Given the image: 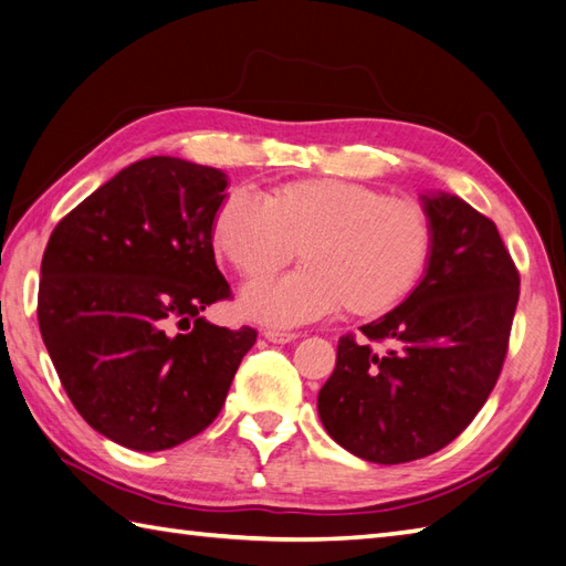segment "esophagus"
Returning a JSON list of instances; mask_svg holds the SVG:
<instances>
[{
	"mask_svg": "<svg viewBox=\"0 0 566 566\" xmlns=\"http://www.w3.org/2000/svg\"><path fill=\"white\" fill-rule=\"evenodd\" d=\"M262 336L272 343H292L298 338V334H294V331H280V328H264Z\"/></svg>",
	"mask_w": 566,
	"mask_h": 566,
	"instance_id": "obj_1",
	"label": "esophagus"
}]
</instances>
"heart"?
<instances>
[{"mask_svg": "<svg viewBox=\"0 0 566 566\" xmlns=\"http://www.w3.org/2000/svg\"><path fill=\"white\" fill-rule=\"evenodd\" d=\"M213 245L245 280H262L298 258L304 268L260 282L242 312L272 326L336 314L380 316L415 290L427 270L434 230L427 210L373 186L304 179L276 186L264 201L230 191L213 216Z\"/></svg>", "mask_w": 566, "mask_h": 566, "instance_id": "obj_1", "label": "heart"}]
</instances>
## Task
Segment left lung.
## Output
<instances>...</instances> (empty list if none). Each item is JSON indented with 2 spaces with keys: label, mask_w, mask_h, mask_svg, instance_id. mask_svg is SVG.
<instances>
[{
  "label": "left lung",
  "mask_w": 566,
  "mask_h": 566,
  "mask_svg": "<svg viewBox=\"0 0 566 566\" xmlns=\"http://www.w3.org/2000/svg\"><path fill=\"white\" fill-rule=\"evenodd\" d=\"M434 245L419 282L390 314L360 326L373 350L338 340L318 392L328 437L358 459L407 463L451 444L501 375L520 276L493 220L459 196H422Z\"/></svg>",
  "instance_id": "obj_1"
}]
</instances>
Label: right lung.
Listing matches in <instances>:
<instances>
[{"label": "right lung", "instance_id": "right-lung-1", "mask_svg": "<svg viewBox=\"0 0 566 566\" xmlns=\"http://www.w3.org/2000/svg\"><path fill=\"white\" fill-rule=\"evenodd\" d=\"M226 186L213 166L149 157L51 232L41 338L73 407L115 444L164 451L201 434L258 340L250 326L230 331L201 316L230 296L213 252ZM174 323L187 334L174 335Z\"/></svg>", "mask_w": 566, "mask_h": 566}]
</instances>
